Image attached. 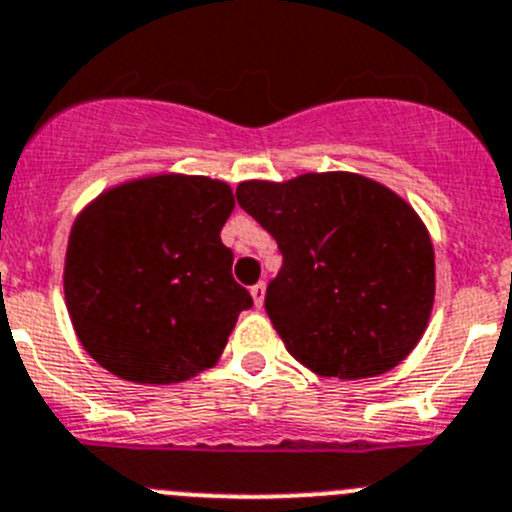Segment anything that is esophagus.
I'll return each mask as SVG.
<instances>
[{"mask_svg": "<svg viewBox=\"0 0 512 512\" xmlns=\"http://www.w3.org/2000/svg\"><path fill=\"white\" fill-rule=\"evenodd\" d=\"M250 295H252V300H255V305L262 307V302H265V282H257V285H252Z\"/></svg>", "mask_w": 512, "mask_h": 512, "instance_id": "esophagus-1", "label": "esophagus"}]
</instances>
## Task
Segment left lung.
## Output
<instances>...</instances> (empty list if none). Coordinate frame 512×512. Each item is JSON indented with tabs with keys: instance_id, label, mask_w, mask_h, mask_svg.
Here are the masks:
<instances>
[{
	"instance_id": "obj_1",
	"label": "left lung",
	"mask_w": 512,
	"mask_h": 512,
	"mask_svg": "<svg viewBox=\"0 0 512 512\" xmlns=\"http://www.w3.org/2000/svg\"><path fill=\"white\" fill-rule=\"evenodd\" d=\"M235 195L282 252L265 310L295 360L360 380L410 355L433 310L435 252L403 197L352 172L240 182Z\"/></svg>"
}]
</instances>
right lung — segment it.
Wrapping results in <instances>:
<instances>
[{
    "mask_svg": "<svg viewBox=\"0 0 512 512\" xmlns=\"http://www.w3.org/2000/svg\"><path fill=\"white\" fill-rule=\"evenodd\" d=\"M230 185L157 175L99 195L74 220L64 297L84 350L122 380L170 385L212 367L252 297L220 230Z\"/></svg>",
    "mask_w": 512,
    "mask_h": 512,
    "instance_id": "add662e5",
    "label": "right lung"
}]
</instances>
